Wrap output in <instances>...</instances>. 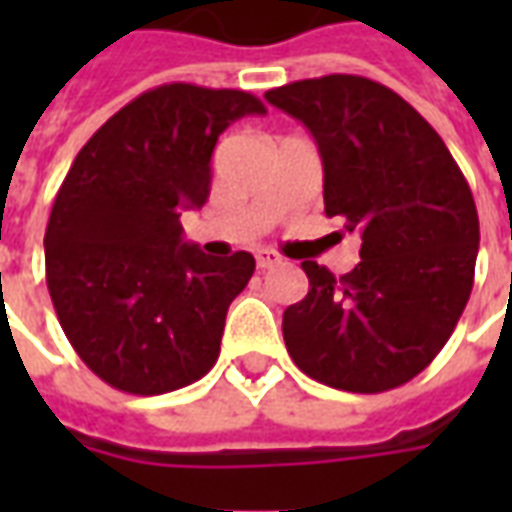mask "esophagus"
<instances>
[{
    "mask_svg": "<svg viewBox=\"0 0 512 512\" xmlns=\"http://www.w3.org/2000/svg\"><path fill=\"white\" fill-rule=\"evenodd\" d=\"M257 260V268H271L277 266V263H282V257L277 255V252H271V249H260L255 255Z\"/></svg>",
    "mask_w": 512,
    "mask_h": 512,
    "instance_id": "esophagus-1",
    "label": "esophagus"
}]
</instances>
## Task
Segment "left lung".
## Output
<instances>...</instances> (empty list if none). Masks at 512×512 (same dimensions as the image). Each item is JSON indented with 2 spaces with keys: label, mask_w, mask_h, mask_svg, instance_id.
<instances>
[{
  "label": "left lung",
  "mask_w": 512,
  "mask_h": 512,
  "mask_svg": "<svg viewBox=\"0 0 512 512\" xmlns=\"http://www.w3.org/2000/svg\"><path fill=\"white\" fill-rule=\"evenodd\" d=\"M315 136L326 216L362 238L337 279L304 260L310 290L282 315L290 359L334 389L406 384L450 340L474 285L480 222L441 136L384 84L332 73L266 93Z\"/></svg>",
  "instance_id": "obj_1"
}]
</instances>
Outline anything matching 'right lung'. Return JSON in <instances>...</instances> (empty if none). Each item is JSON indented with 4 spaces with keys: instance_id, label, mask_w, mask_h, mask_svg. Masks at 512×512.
<instances>
[{
    "instance_id": "obj_1",
    "label": "right lung",
    "mask_w": 512,
    "mask_h": 512,
    "mask_svg": "<svg viewBox=\"0 0 512 512\" xmlns=\"http://www.w3.org/2000/svg\"><path fill=\"white\" fill-rule=\"evenodd\" d=\"M244 115H266L244 90L153 87L90 136L57 191L43 238L51 304L79 359L120 392L164 395L219 359L255 257L186 244L180 213L205 205L216 139Z\"/></svg>"
}]
</instances>
